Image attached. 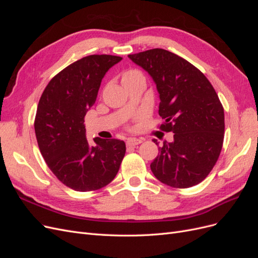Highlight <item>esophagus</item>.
Listing matches in <instances>:
<instances>
[{
    "mask_svg": "<svg viewBox=\"0 0 258 258\" xmlns=\"http://www.w3.org/2000/svg\"><path fill=\"white\" fill-rule=\"evenodd\" d=\"M140 143H142V140L135 139V138H129V139L127 140V142H126L127 146H137V145L140 144Z\"/></svg>",
    "mask_w": 258,
    "mask_h": 258,
    "instance_id": "obj_1",
    "label": "esophagus"
}]
</instances>
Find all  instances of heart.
Wrapping results in <instances>:
<instances>
[{"label":"heart","instance_id":"1","mask_svg":"<svg viewBox=\"0 0 258 258\" xmlns=\"http://www.w3.org/2000/svg\"><path fill=\"white\" fill-rule=\"evenodd\" d=\"M139 76H143L141 73H140L139 71H136V70H131V71H128L123 74L122 76V82H127V81H130V80H134L136 79V77H139Z\"/></svg>","mask_w":258,"mask_h":258}]
</instances>
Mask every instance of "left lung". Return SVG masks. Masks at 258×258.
<instances>
[{"label":"left lung","instance_id":"8db88e82","mask_svg":"<svg viewBox=\"0 0 258 258\" xmlns=\"http://www.w3.org/2000/svg\"><path fill=\"white\" fill-rule=\"evenodd\" d=\"M128 57L153 79L165 119L160 129L174 134L172 142L159 147L152 172L175 188L199 184L213 169L224 141V108L213 86L196 67L166 49Z\"/></svg>","mask_w":258,"mask_h":258}]
</instances>
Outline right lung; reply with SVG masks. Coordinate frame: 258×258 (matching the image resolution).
Listing matches in <instances>:
<instances>
[{
	"label": "right lung",
	"instance_id": "1",
	"mask_svg": "<svg viewBox=\"0 0 258 258\" xmlns=\"http://www.w3.org/2000/svg\"><path fill=\"white\" fill-rule=\"evenodd\" d=\"M121 59L91 54L75 61L48 83L38 102L34 129L41 154L59 181L74 190L110 184L126 153V144L116 139L96 138L97 145H89L84 123L104 75Z\"/></svg>",
	"mask_w": 258,
	"mask_h": 258
}]
</instances>
